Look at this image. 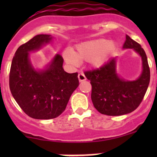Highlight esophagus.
<instances>
[{"instance_id": "esophagus-1", "label": "esophagus", "mask_w": 157, "mask_h": 157, "mask_svg": "<svg viewBox=\"0 0 157 157\" xmlns=\"http://www.w3.org/2000/svg\"><path fill=\"white\" fill-rule=\"evenodd\" d=\"M78 80H79V82H83L85 81V80H86V78L85 75L83 74V73H80V74H78Z\"/></svg>"}]
</instances>
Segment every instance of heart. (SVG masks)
<instances>
[{
  "label": "heart",
  "instance_id": "obj_1",
  "mask_svg": "<svg viewBox=\"0 0 157 157\" xmlns=\"http://www.w3.org/2000/svg\"><path fill=\"white\" fill-rule=\"evenodd\" d=\"M116 48L114 42L105 38L85 41L76 47L75 52L66 50L63 57L67 63L78 65L79 61H87L95 67L103 66Z\"/></svg>",
  "mask_w": 157,
  "mask_h": 157
}]
</instances>
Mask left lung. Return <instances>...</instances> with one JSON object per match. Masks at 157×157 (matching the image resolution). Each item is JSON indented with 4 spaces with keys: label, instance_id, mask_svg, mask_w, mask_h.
Instances as JSON below:
<instances>
[{
    "label": "left lung",
    "instance_id": "8db88e82",
    "mask_svg": "<svg viewBox=\"0 0 157 157\" xmlns=\"http://www.w3.org/2000/svg\"><path fill=\"white\" fill-rule=\"evenodd\" d=\"M123 48H133L141 57L142 71L136 80L128 81L118 75L116 57L99 69L85 71L92 86L94 106L101 114L116 116L132 112L139 106L149 86L150 70L143 48L128 35Z\"/></svg>",
    "mask_w": 157,
    "mask_h": 157
}]
</instances>
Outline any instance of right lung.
<instances>
[{"label":"right lung","mask_w":157,"mask_h":157,"mask_svg":"<svg viewBox=\"0 0 157 157\" xmlns=\"http://www.w3.org/2000/svg\"><path fill=\"white\" fill-rule=\"evenodd\" d=\"M52 39L49 34L34 36L18 48L11 65L9 87L14 99L27 116L37 120L59 116L79 85L77 72L69 74L63 70L59 54L45 69L32 66L29 52L39 50Z\"/></svg>","instance_id":"1"}]
</instances>
